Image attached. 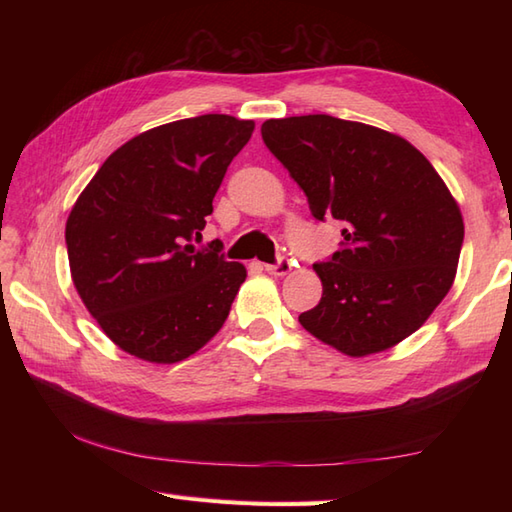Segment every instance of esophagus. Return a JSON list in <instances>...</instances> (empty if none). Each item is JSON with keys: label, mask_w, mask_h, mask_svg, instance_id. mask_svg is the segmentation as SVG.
<instances>
[{"label": "esophagus", "mask_w": 512, "mask_h": 512, "mask_svg": "<svg viewBox=\"0 0 512 512\" xmlns=\"http://www.w3.org/2000/svg\"><path fill=\"white\" fill-rule=\"evenodd\" d=\"M270 275H275V277H284V275H288L290 270H292V262L288 257H279V262L277 264H266L264 266Z\"/></svg>", "instance_id": "34e87169"}]
</instances>
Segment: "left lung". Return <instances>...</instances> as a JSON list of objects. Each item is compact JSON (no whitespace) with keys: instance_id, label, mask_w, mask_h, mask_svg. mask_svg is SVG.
Segmentation results:
<instances>
[{"instance_id":"1","label":"left lung","mask_w":512,"mask_h":512,"mask_svg":"<svg viewBox=\"0 0 512 512\" xmlns=\"http://www.w3.org/2000/svg\"><path fill=\"white\" fill-rule=\"evenodd\" d=\"M262 138L317 220L343 222V248L314 264L319 306L299 323L347 356L385 352L431 317L453 286L460 206L409 140L328 114L270 118Z\"/></svg>"}]
</instances>
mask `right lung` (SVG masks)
I'll use <instances>...</instances> for the list:
<instances>
[{
	"instance_id": "1",
	"label": "right lung",
	"mask_w": 512,
	"mask_h": 512,
	"mask_svg": "<svg viewBox=\"0 0 512 512\" xmlns=\"http://www.w3.org/2000/svg\"><path fill=\"white\" fill-rule=\"evenodd\" d=\"M255 123L204 114L127 140L74 202V288L101 330L147 363L184 361L220 332L246 268L195 250L231 160Z\"/></svg>"
}]
</instances>
